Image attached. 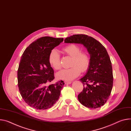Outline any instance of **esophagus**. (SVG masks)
<instances>
[{
    "instance_id": "obj_1",
    "label": "esophagus",
    "mask_w": 131,
    "mask_h": 131,
    "mask_svg": "<svg viewBox=\"0 0 131 131\" xmlns=\"http://www.w3.org/2000/svg\"><path fill=\"white\" fill-rule=\"evenodd\" d=\"M71 83H72V82H71V81H65V84L66 85L70 84Z\"/></svg>"
}]
</instances>
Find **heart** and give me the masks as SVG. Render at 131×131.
Segmentation results:
<instances>
[{
	"label": "heart",
	"mask_w": 131,
	"mask_h": 131,
	"mask_svg": "<svg viewBox=\"0 0 131 131\" xmlns=\"http://www.w3.org/2000/svg\"><path fill=\"white\" fill-rule=\"evenodd\" d=\"M63 51L67 55L72 57L68 69H63L57 74V77L59 79L70 81L78 77L80 72H85L89 67L90 59L88 54L81 51L79 45L75 44H68L63 48ZM49 61L51 65L56 70L61 68V55L59 52L52 50L49 56Z\"/></svg>",
	"instance_id": "1"
}]
</instances>
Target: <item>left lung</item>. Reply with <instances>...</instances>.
Listing matches in <instances>:
<instances>
[{
    "label": "left lung",
    "instance_id": "left-lung-1",
    "mask_svg": "<svg viewBox=\"0 0 131 131\" xmlns=\"http://www.w3.org/2000/svg\"><path fill=\"white\" fill-rule=\"evenodd\" d=\"M64 41L81 44L87 49L90 63L87 74L80 79L84 87L78 99L88 108H100L109 99L113 87L112 64L108 52L101 43L87 35H73Z\"/></svg>",
    "mask_w": 131,
    "mask_h": 131
}]
</instances>
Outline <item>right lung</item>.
Returning <instances> with one entry per match:
<instances>
[{
    "instance_id": "right-lung-1",
    "label": "right lung",
    "mask_w": 131,
    "mask_h": 131,
    "mask_svg": "<svg viewBox=\"0 0 131 131\" xmlns=\"http://www.w3.org/2000/svg\"><path fill=\"white\" fill-rule=\"evenodd\" d=\"M63 38L43 37L35 40L23 52L18 69V85L23 99L34 109L46 110L58 100L63 81L47 86L54 79L49 61L50 52Z\"/></svg>"
}]
</instances>
